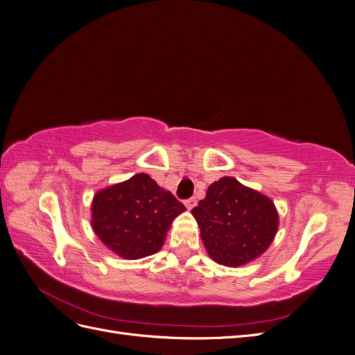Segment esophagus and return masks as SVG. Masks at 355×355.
<instances>
[{"label": "esophagus", "instance_id": "1", "mask_svg": "<svg viewBox=\"0 0 355 355\" xmlns=\"http://www.w3.org/2000/svg\"><path fill=\"white\" fill-rule=\"evenodd\" d=\"M185 202V206L191 210L192 207H194L196 206V204H197V200H196V197H191V198H188V200H185L184 201Z\"/></svg>", "mask_w": 355, "mask_h": 355}]
</instances>
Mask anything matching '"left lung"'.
<instances>
[{
	"label": "left lung",
	"instance_id": "obj_1",
	"mask_svg": "<svg viewBox=\"0 0 355 355\" xmlns=\"http://www.w3.org/2000/svg\"><path fill=\"white\" fill-rule=\"evenodd\" d=\"M192 214L209 256L225 266L256 259L270 247L278 228L274 202L228 176L209 187Z\"/></svg>",
	"mask_w": 355,
	"mask_h": 355
}]
</instances>
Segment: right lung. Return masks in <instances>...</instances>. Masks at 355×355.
<instances>
[{"label": "right lung", "instance_id": "right-lung-1", "mask_svg": "<svg viewBox=\"0 0 355 355\" xmlns=\"http://www.w3.org/2000/svg\"><path fill=\"white\" fill-rule=\"evenodd\" d=\"M185 206L145 173L99 191L92 202L93 231L124 259L157 253Z\"/></svg>", "mask_w": 355, "mask_h": 355}]
</instances>
